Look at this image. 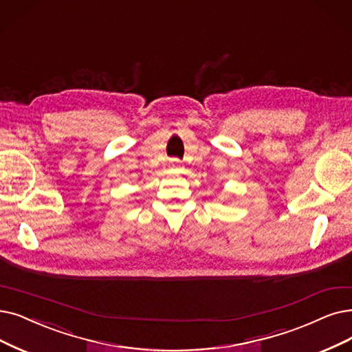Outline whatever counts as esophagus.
<instances>
[{
  "label": "esophagus",
  "mask_w": 352,
  "mask_h": 352,
  "mask_svg": "<svg viewBox=\"0 0 352 352\" xmlns=\"http://www.w3.org/2000/svg\"><path fill=\"white\" fill-rule=\"evenodd\" d=\"M172 164H173V166H179V164H180V160H179V159H172Z\"/></svg>",
  "instance_id": "34e87169"
}]
</instances>
